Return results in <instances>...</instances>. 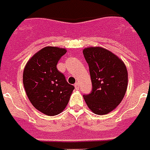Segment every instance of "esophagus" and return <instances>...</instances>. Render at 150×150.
<instances>
[{
    "label": "esophagus",
    "mask_w": 150,
    "mask_h": 150,
    "mask_svg": "<svg viewBox=\"0 0 150 150\" xmlns=\"http://www.w3.org/2000/svg\"><path fill=\"white\" fill-rule=\"evenodd\" d=\"M74 87H75V89L78 90L79 89V83H76L74 84Z\"/></svg>",
    "instance_id": "obj_1"
}]
</instances>
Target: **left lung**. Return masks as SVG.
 <instances>
[{"mask_svg": "<svg viewBox=\"0 0 150 150\" xmlns=\"http://www.w3.org/2000/svg\"><path fill=\"white\" fill-rule=\"evenodd\" d=\"M83 53L89 66L92 91L83 98L90 110L103 115L112 111L124 98L128 71L124 62L102 47H87Z\"/></svg>", "mask_w": 150, "mask_h": 150, "instance_id": "left-lung-1", "label": "left lung"}]
</instances>
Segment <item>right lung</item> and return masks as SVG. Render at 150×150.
<instances>
[{
  "label": "right lung",
  "instance_id": "obj_1",
  "mask_svg": "<svg viewBox=\"0 0 150 150\" xmlns=\"http://www.w3.org/2000/svg\"><path fill=\"white\" fill-rule=\"evenodd\" d=\"M67 52L64 48L46 46L29 59L23 71V84L30 102L42 113L59 115L66 108L74 87L56 67Z\"/></svg>",
  "mask_w": 150,
  "mask_h": 150
}]
</instances>
